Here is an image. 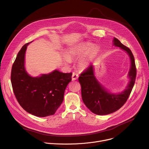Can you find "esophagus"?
I'll return each instance as SVG.
<instances>
[{"label": "esophagus", "mask_w": 149, "mask_h": 149, "mask_svg": "<svg viewBox=\"0 0 149 149\" xmlns=\"http://www.w3.org/2000/svg\"><path fill=\"white\" fill-rule=\"evenodd\" d=\"M78 75L77 74H76L75 72H73L72 73V79L73 81L76 80L77 79H78Z\"/></svg>", "instance_id": "34e87169"}]
</instances>
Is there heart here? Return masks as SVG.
<instances>
[{
    "instance_id": "heart-1",
    "label": "heart",
    "mask_w": 149,
    "mask_h": 149,
    "mask_svg": "<svg viewBox=\"0 0 149 149\" xmlns=\"http://www.w3.org/2000/svg\"><path fill=\"white\" fill-rule=\"evenodd\" d=\"M92 47V44L87 43L81 46L71 48L68 51L67 56H62V59L66 64H69L71 62V59L81 58L78 61V66L81 69H86L89 65L90 58L95 56L98 51V48L97 47H94L91 50V49ZM89 51L90 52L86 56V55ZM85 55L86 56H85Z\"/></svg>"
}]
</instances>
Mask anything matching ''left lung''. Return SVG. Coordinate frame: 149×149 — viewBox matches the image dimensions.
Returning <instances> with one entry per match:
<instances>
[{
	"label": "left lung",
	"instance_id": "1",
	"mask_svg": "<svg viewBox=\"0 0 149 149\" xmlns=\"http://www.w3.org/2000/svg\"><path fill=\"white\" fill-rule=\"evenodd\" d=\"M113 42L116 47L127 52L130 58L131 67L129 72L130 81L127 88L118 94L109 93L95 78L92 65L83 71L78 78L84 103L91 112L97 115H107L119 110L130 96L135 83L136 67L131 50L122 44L116 38H114Z\"/></svg>",
	"mask_w": 149,
	"mask_h": 149
}]
</instances>
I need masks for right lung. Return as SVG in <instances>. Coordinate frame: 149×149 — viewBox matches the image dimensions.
Listing matches in <instances>:
<instances>
[{
	"label": "right lung",
	"mask_w": 149,
	"mask_h": 149,
	"mask_svg": "<svg viewBox=\"0 0 149 149\" xmlns=\"http://www.w3.org/2000/svg\"><path fill=\"white\" fill-rule=\"evenodd\" d=\"M29 44L21 48L12 65L11 82L14 94L20 105L28 113L40 117L53 115L63 101L72 74L55 70L40 77H31L24 66Z\"/></svg>",
	"instance_id": "1"
}]
</instances>
